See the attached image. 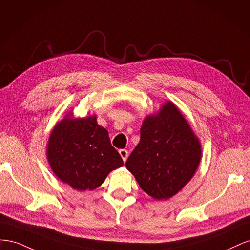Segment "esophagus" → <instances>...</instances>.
<instances>
[{
	"instance_id": "34e87169",
	"label": "esophagus",
	"mask_w": 250,
	"mask_h": 250,
	"mask_svg": "<svg viewBox=\"0 0 250 250\" xmlns=\"http://www.w3.org/2000/svg\"><path fill=\"white\" fill-rule=\"evenodd\" d=\"M119 154H120V156H121V158H123L124 162H125L126 159H127V156H129V153H127L126 149H120Z\"/></svg>"
}]
</instances>
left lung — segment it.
I'll use <instances>...</instances> for the list:
<instances>
[{
    "instance_id": "obj_1",
    "label": "left lung",
    "mask_w": 250,
    "mask_h": 250,
    "mask_svg": "<svg viewBox=\"0 0 250 250\" xmlns=\"http://www.w3.org/2000/svg\"><path fill=\"white\" fill-rule=\"evenodd\" d=\"M201 153L200 141L187 119L172 102H167L144 120L140 141L125 166L148 196L167 200L195 175Z\"/></svg>"
}]
</instances>
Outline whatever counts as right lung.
I'll use <instances>...</instances> for the list:
<instances>
[{
  "instance_id": "right-lung-1",
  "label": "right lung",
  "mask_w": 250,
  "mask_h": 250,
  "mask_svg": "<svg viewBox=\"0 0 250 250\" xmlns=\"http://www.w3.org/2000/svg\"><path fill=\"white\" fill-rule=\"evenodd\" d=\"M47 158L55 176L76 190L101 187L111 170L124 166L95 115L73 118L68 114L59 121L49 136Z\"/></svg>"
}]
</instances>
